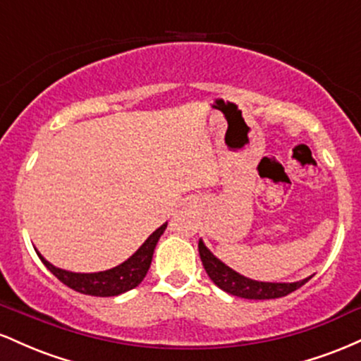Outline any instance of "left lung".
<instances>
[{
    "mask_svg": "<svg viewBox=\"0 0 361 361\" xmlns=\"http://www.w3.org/2000/svg\"><path fill=\"white\" fill-rule=\"evenodd\" d=\"M198 252H200L202 264H204L207 275L210 280L222 288L224 292L231 293V295L243 297V299H255V300H267V299H279V297H285L292 293L293 290L300 288L305 285L309 279H304L300 281H293V283H271V281H256L246 276L239 275L233 268L224 264L221 259L207 250L204 241H198Z\"/></svg>",
    "mask_w": 361,
    "mask_h": 361,
    "instance_id": "obj_1",
    "label": "left lung"
}]
</instances>
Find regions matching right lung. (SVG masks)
Segmentation results:
<instances>
[{
  "instance_id": "right-lung-1",
  "label": "right lung",
  "mask_w": 361,
  "mask_h": 361,
  "mask_svg": "<svg viewBox=\"0 0 361 361\" xmlns=\"http://www.w3.org/2000/svg\"><path fill=\"white\" fill-rule=\"evenodd\" d=\"M166 229V224L156 229L146 243L139 247L134 255L130 256L127 261H123L118 267L111 268L106 271H98V273H73L56 268L54 264L49 263L47 259L37 251L39 258L42 259V263L47 267V270L56 275L62 283L68 285L69 288L76 290V292L85 293V295H94V297H114L120 295V293L127 292V290L135 288L140 281L144 280L146 273L151 267L152 255H154V247L157 241H159L161 234Z\"/></svg>"
}]
</instances>
